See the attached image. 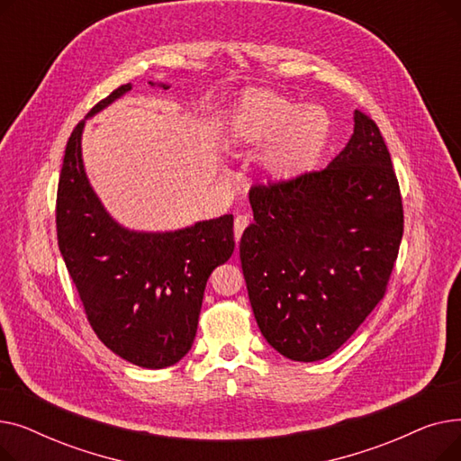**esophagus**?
Listing matches in <instances>:
<instances>
[{
    "mask_svg": "<svg viewBox=\"0 0 461 461\" xmlns=\"http://www.w3.org/2000/svg\"><path fill=\"white\" fill-rule=\"evenodd\" d=\"M250 224V218H249V214H237L235 216V221H233V233H235V240L239 243V239H240V235H243V231H245V228Z\"/></svg>",
    "mask_w": 461,
    "mask_h": 461,
    "instance_id": "esophagus-1",
    "label": "esophagus"
}]
</instances>
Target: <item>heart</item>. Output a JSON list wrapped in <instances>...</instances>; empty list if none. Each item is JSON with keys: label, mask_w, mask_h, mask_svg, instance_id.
Returning <instances> with one entry per match:
<instances>
[{"label": "heart", "mask_w": 461, "mask_h": 461, "mask_svg": "<svg viewBox=\"0 0 461 461\" xmlns=\"http://www.w3.org/2000/svg\"><path fill=\"white\" fill-rule=\"evenodd\" d=\"M330 117L271 91H249L226 119V141L240 151H265L261 172L271 183L301 177L321 158L330 138Z\"/></svg>", "instance_id": "b5f03b06"}]
</instances>
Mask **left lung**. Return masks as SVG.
Wrapping results in <instances>:
<instances>
[{"label":"left lung","mask_w":461,"mask_h":461,"mask_svg":"<svg viewBox=\"0 0 461 461\" xmlns=\"http://www.w3.org/2000/svg\"><path fill=\"white\" fill-rule=\"evenodd\" d=\"M321 172L254 186L240 265L254 318L280 355L313 362L342 348L383 299L403 233L391 153L374 121Z\"/></svg>","instance_id":"obj_1"}]
</instances>
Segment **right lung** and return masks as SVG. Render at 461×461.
<instances>
[{
    "label": "right lung",
    "instance_id": "obj_1",
    "mask_svg": "<svg viewBox=\"0 0 461 461\" xmlns=\"http://www.w3.org/2000/svg\"><path fill=\"white\" fill-rule=\"evenodd\" d=\"M131 89L132 84H125L108 95L67 141L56 205L58 243L101 342L136 366L160 370L174 366L194 344L207 280L235 249L233 216L174 231H138L106 211L86 174L82 134L89 117Z\"/></svg>",
    "mask_w": 461,
    "mask_h": 461
}]
</instances>
